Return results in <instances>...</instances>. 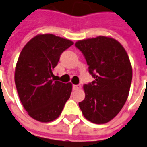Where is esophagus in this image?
Wrapping results in <instances>:
<instances>
[{
	"label": "esophagus",
	"mask_w": 147,
	"mask_h": 147,
	"mask_svg": "<svg viewBox=\"0 0 147 147\" xmlns=\"http://www.w3.org/2000/svg\"><path fill=\"white\" fill-rule=\"evenodd\" d=\"M72 88H73L74 90H78V89H80V88H81V86L78 84V85H73V87H72Z\"/></svg>",
	"instance_id": "1"
}]
</instances>
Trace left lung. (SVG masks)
Listing matches in <instances>:
<instances>
[{
    "mask_svg": "<svg viewBox=\"0 0 147 147\" xmlns=\"http://www.w3.org/2000/svg\"><path fill=\"white\" fill-rule=\"evenodd\" d=\"M75 46L84 55L94 78L84 86L85 98L79 106L91 122H109L128 98L133 76L128 55L117 40L105 36L78 41Z\"/></svg>",
    "mask_w": 147,
    "mask_h": 147,
    "instance_id": "1",
    "label": "left lung"
}]
</instances>
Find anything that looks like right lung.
<instances>
[{
  "instance_id": "1",
  "label": "right lung",
  "mask_w": 147,
  "mask_h": 147,
  "mask_svg": "<svg viewBox=\"0 0 147 147\" xmlns=\"http://www.w3.org/2000/svg\"><path fill=\"white\" fill-rule=\"evenodd\" d=\"M73 42L53 34H39L28 42L20 54L14 80L20 100L28 114L41 122L60 115L70 98L71 84L55 80L53 69L62 53Z\"/></svg>"
}]
</instances>
